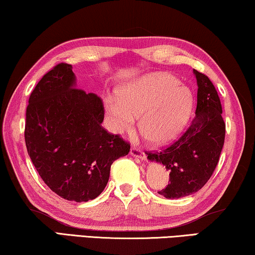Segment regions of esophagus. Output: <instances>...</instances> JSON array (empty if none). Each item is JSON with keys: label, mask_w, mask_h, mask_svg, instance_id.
<instances>
[{"label": "esophagus", "mask_w": 255, "mask_h": 255, "mask_svg": "<svg viewBox=\"0 0 255 255\" xmlns=\"http://www.w3.org/2000/svg\"><path fill=\"white\" fill-rule=\"evenodd\" d=\"M130 154L135 158L142 159V160H143V159H145V153H144L143 151H140L139 149H137V147H131Z\"/></svg>", "instance_id": "1"}]
</instances>
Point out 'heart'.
<instances>
[{
    "instance_id": "obj_1",
    "label": "heart",
    "mask_w": 255,
    "mask_h": 255,
    "mask_svg": "<svg viewBox=\"0 0 255 255\" xmlns=\"http://www.w3.org/2000/svg\"><path fill=\"white\" fill-rule=\"evenodd\" d=\"M188 87L166 73H153L125 83L117 96H106L104 108L109 128L123 135L139 129L154 144H166L180 134L192 111Z\"/></svg>"
}]
</instances>
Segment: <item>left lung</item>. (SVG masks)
I'll return each instance as SVG.
<instances>
[{
    "mask_svg": "<svg viewBox=\"0 0 255 255\" xmlns=\"http://www.w3.org/2000/svg\"><path fill=\"white\" fill-rule=\"evenodd\" d=\"M197 80V108L189 128L173 145L146 153L150 161L164 165L169 183L159 195L178 199L200 190L210 180L225 143L226 124L218 91L211 80L193 70Z\"/></svg>",
    "mask_w": 255,
    "mask_h": 255,
    "instance_id": "obj_1",
    "label": "left lung"
}]
</instances>
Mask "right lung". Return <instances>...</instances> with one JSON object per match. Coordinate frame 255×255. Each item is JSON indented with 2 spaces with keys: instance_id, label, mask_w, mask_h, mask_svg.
I'll return each instance as SVG.
<instances>
[{
  "instance_id": "obj_1",
  "label": "right lung",
  "mask_w": 255,
  "mask_h": 255,
  "mask_svg": "<svg viewBox=\"0 0 255 255\" xmlns=\"http://www.w3.org/2000/svg\"><path fill=\"white\" fill-rule=\"evenodd\" d=\"M104 108L77 88L72 65L58 64L40 80L26 110L27 152L44 183L62 198L93 200L108 184L110 168L130 145L102 127Z\"/></svg>"
}]
</instances>
